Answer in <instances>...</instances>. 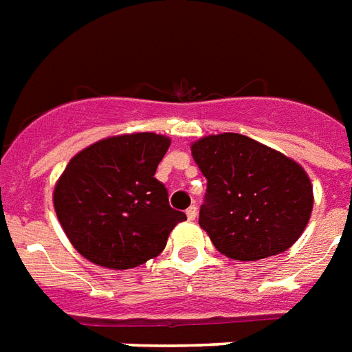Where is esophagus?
<instances>
[{
    "mask_svg": "<svg viewBox=\"0 0 352 352\" xmlns=\"http://www.w3.org/2000/svg\"><path fill=\"white\" fill-rule=\"evenodd\" d=\"M186 215H187V219H189V221H195V219H197V215H198L197 208H195V206H191V208L186 211Z\"/></svg>",
    "mask_w": 352,
    "mask_h": 352,
    "instance_id": "1",
    "label": "esophagus"
}]
</instances>
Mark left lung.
I'll use <instances>...</instances> for the list:
<instances>
[{
	"instance_id": "1",
	"label": "left lung",
	"mask_w": 352,
	"mask_h": 352,
	"mask_svg": "<svg viewBox=\"0 0 352 352\" xmlns=\"http://www.w3.org/2000/svg\"><path fill=\"white\" fill-rule=\"evenodd\" d=\"M191 152L208 179L198 224L221 254L261 260L305 232L314 192L298 163L239 133L204 137Z\"/></svg>"
}]
</instances>
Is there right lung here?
<instances>
[{"mask_svg": "<svg viewBox=\"0 0 352 352\" xmlns=\"http://www.w3.org/2000/svg\"><path fill=\"white\" fill-rule=\"evenodd\" d=\"M170 146L157 133L98 141L66 165L54 191L60 226L79 254L109 269H131L165 248L187 217L168 204L155 168Z\"/></svg>", "mask_w": 352, "mask_h": 352, "instance_id": "1", "label": "right lung"}]
</instances>
